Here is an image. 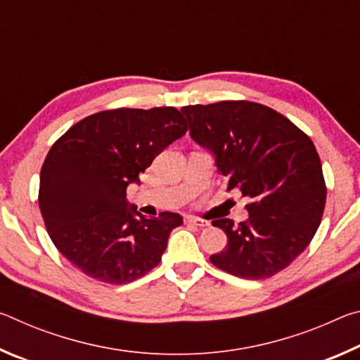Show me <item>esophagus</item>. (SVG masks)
Segmentation results:
<instances>
[{
  "mask_svg": "<svg viewBox=\"0 0 360 360\" xmlns=\"http://www.w3.org/2000/svg\"><path fill=\"white\" fill-rule=\"evenodd\" d=\"M186 224H191V225H195V227H208L210 222L208 221H203V219H197V217H187L186 219Z\"/></svg>",
  "mask_w": 360,
  "mask_h": 360,
  "instance_id": "obj_1",
  "label": "esophagus"
}]
</instances>
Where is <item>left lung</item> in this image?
<instances>
[{
  "instance_id": "8db88e82",
  "label": "left lung",
  "mask_w": 360,
  "mask_h": 360,
  "mask_svg": "<svg viewBox=\"0 0 360 360\" xmlns=\"http://www.w3.org/2000/svg\"><path fill=\"white\" fill-rule=\"evenodd\" d=\"M181 111L193 141L214 154L227 191L240 188L251 200L248 221H212L227 246L211 264L245 279L276 275L307 249L324 214L327 188L313 141L260 103L217 101Z\"/></svg>"
}]
</instances>
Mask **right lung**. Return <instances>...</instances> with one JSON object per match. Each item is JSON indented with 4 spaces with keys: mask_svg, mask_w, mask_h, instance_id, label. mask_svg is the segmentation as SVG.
I'll list each match as a JSON object with an SVG mask.
<instances>
[{
    "mask_svg": "<svg viewBox=\"0 0 360 360\" xmlns=\"http://www.w3.org/2000/svg\"><path fill=\"white\" fill-rule=\"evenodd\" d=\"M186 131L173 106L119 108L79 120L53 143L41 168L39 210L53 245L84 275L127 284L160 264L182 217L141 216L127 187Z\"/></svg>",
    "mask_w": 360,
    "mask_h": 360,
    "instance_id": "right-lung-1",
    "label": "right lung"
}]
</instances>
